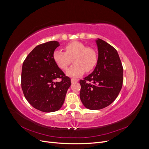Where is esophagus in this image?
<instances>
[{
    "label": "esophagus",
    "instance_id": "obj_1",
    "mask_svg": "<svg viewBox=\"0 0 149 149\" xmlns=\"http://www.w3.org/2000/svg\"><path fill=\"white\" fill-rule=\"evenodd\" d=\"M76 81H78V79H74V78H71V83H74V82H76Z\"/></svg>",
    "mask_w": 149,
    "mask_h": 149
}]
</instances>
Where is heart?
Instances as JSON below:
<instances>
[{"label":"heart","mask_w":149,"mask_h":149,"mask_svg":"<svg viewBox=\"0 0 149 149\" xmlns=\"http://www.w3.org/2000/svg\"><path fill=\"white\" fill-rule=\"evenodd\" d=\"M65 52L56 49L53 53V59L56 65L62 70H66L73 60L74 65L67 71V75L71 77H78L85 71H91L97 63L96 52L92 48L78 41L68 43Z\"/></svg>","instance_id":"1"}]
</instances>
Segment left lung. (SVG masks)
Instances as JSON below:
<instances>
[{
	"label": "left lung",
	"instance_id": "obj_1",
	"mask_svg": "<svg viewBox=\"0 0 149 149\" xmlns=\"http://www.w3.org/2000/svg\"><path fill=\"white\" fill-rule=\"evenodd\" d=\"M98 60L92 73L79 80V96L91 110L103 109L119 95L123 83V67L116 49L104 40H96Z\"/></svg>",
	"mask_w": 149,
	"mask_h": 149
}]
</instances>
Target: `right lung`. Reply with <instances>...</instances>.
<instances>
[{"instance_id": "obj_1", "label": "right lung", "mask_w": 149, "mask_h": 149, "mask_svg": "<svg viewBox=\"0 0 149 149\" xmlns=\"http://www.w3.org/2000/svg\"><path fill=\"white\" fill-rule=\"evenodd\" d=\"M59 46L56 41L38 45L22 65L21 86L25 97L34 108L45 112L60 109L71 85V79L53 59V53ZM57 78L61 81L55 82Z\"/></svg>"}]
</instances>
